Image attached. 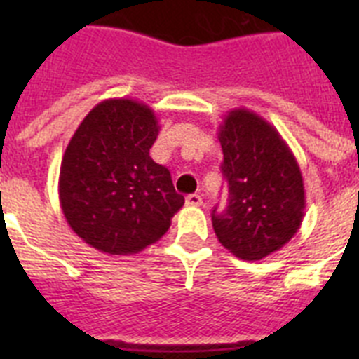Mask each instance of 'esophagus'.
I'll return each instance as SVG.
<instances>
[{"mask_svg": "<svg viewBox=\"0 0 359 359\" xmlns=\"http://www.w3.org/2000/svg\"><path fill=\"white\" fill-rule=\"evenodd\" d=\"M185 201H187V205H189V207H201V205H203L201 196H198V194H190V196H187Z\"/></svg>", "mask_w": 359, "mask_h": 359, "instance_id": "obj_1", "label": "esophagus"}]
</instances>
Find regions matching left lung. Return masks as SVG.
Instances as JSON below:
<instances>
[{
  "instance_id": "1",
  "label": "left lung",
  "mask_w": 359,
  "mask_h": 359,
  "mask_svg": "<svg viewBox=\"0 0 359 359\" xmlns=\"http://www.w3.org/2000/svg\"><path fill=\"white\" fill-rule=\"evenodd\" d=\"M217 135L228 207L212 214L215 236L239 259L261 261L290 243L302 224V172L277 129L253 111L231 109Z\"/></svg>"
}]
</instances>
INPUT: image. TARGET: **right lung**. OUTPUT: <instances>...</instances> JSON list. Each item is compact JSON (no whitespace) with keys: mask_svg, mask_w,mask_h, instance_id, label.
Instances as JSON below:
<instances>
[{"mask_svg":"<svg viewBox=\"0 0 359 359\" xmlns=\"http://www.w3.org/2000/svg\"><path fill=\"white\" fill-rule=\"evenodd\" d=\"M160 126L133 98H107L72 136L59 174L61 208L86 244L109 255H133L169 230L185 198L169 169L149 156Z\"/></svg>","mask_w":359,"mask_h":359,"instance_id":"obj_1","label":"right lung"}]
</instances>
